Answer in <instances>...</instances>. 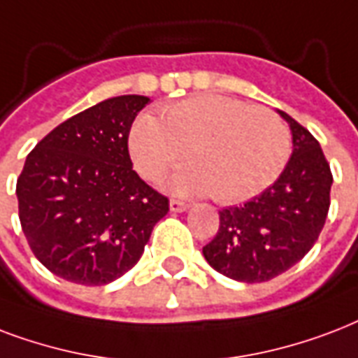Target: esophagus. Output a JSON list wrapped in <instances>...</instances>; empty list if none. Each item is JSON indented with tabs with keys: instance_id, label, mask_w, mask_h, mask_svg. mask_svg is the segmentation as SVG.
<instances>
[{
	"instance_id": "1",
	"label": "esophagus",
	"mask_w": 358,
	"mask_h": 358,
	"mask_svg": "<svg viewBox=\"0 0 358 358\" xmlns=\"http://www.w3.org/2000/svg\"><path fill=\"white\" fill-rule=\"evenodd\" d=\"M188 203H185V201H181V199H176L171 198L170 199V209L173 210V213H182V210H187Z\"/></svg>"
}]
</instances>
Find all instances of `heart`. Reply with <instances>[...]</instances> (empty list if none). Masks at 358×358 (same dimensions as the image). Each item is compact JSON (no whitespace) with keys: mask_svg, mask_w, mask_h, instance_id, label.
<instances>
[{"mask_svg":"<svg viewBox=\"0 0 358 358\" xmlns=\"http://www.w3.org/2000/svg\"><path fill=\"white\" fill-rule=\"evenodd\" d=\"M136 171L157 181L187 159L192 164L166 187L224 205L265 192L292 157V132L278 113L224 95H194L162 110V119L141 113L129 132Z\"/></svg>","mask_w":358,"mask_h":358,"instance_id":"b5f03b06","label":"heart"}]
</instances>
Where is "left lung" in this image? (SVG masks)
<instances>
[{
    "label": "left lung",
    "mask_w": 358,
    "mask_h": 358,
    "mask_svg": "<svg viewBox=\"0 0 358 358\" xmlns=\"http://www.w3.org/2000/svg\"><path fill=\"white\" fill-rule=\"evenodd\" d=\"M293 155L265 192L218 210L220 226L203 256L228 278L256 284L285 273L315 245L331 205V166L320 141L285 112Z\"/></svg>",
    "instance_id": "1"
}]
</instances>
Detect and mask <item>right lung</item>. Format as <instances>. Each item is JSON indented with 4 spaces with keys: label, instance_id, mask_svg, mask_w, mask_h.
Returning <instances> with one entry per match:
<instances>
[{
    "label": "right lung",
    "instance_id": "obj_1",
    "mask_svg": "<svg viewBox=\"0 0 358 358\" xmlns=\"http://www.w3.org/2000/svg\"><path fill=\"white\" fill-rule=\"evenodd\" d=\"M148 96L102 101L38 141L16 182L29 248L50 273L82 285L123 276L143 254L166 196L134 170L129 132Z\"/></svg>",
    "mask_w": 358,
    "mask_h": 358
}]
</instances>
